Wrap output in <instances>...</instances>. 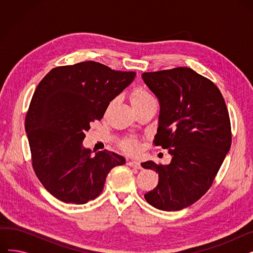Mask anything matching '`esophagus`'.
<instances>
[{
    "mask_svg": "<svg viewBox=\"0 0 253 253\" xmlns=\"http://www.w3.org/2000/svg\"><path fill=\"white\" fill-rule=\"evenodd\" d=\"M127 165H129L130 167L136 168V169H141L140 163H139L138 161H128V162H127Z\"/></svg>",
    "mask_w": 253,
    "mask_h": 253,
    "instance_id": "obj_1",
    "label": "esophagus"
}]
</instances>
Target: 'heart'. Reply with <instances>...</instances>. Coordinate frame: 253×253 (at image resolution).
I'll use <instances>...</instances> for the list:
<instances>
[{
  "instance_id": "obj_1",
  "label": "heart",
  "mask_w": 253,
  "mask_h": 253,
  "mask_svg": "<svg viewBox=\"0 0 253 253\" xmlns=\"http://www.w3.org/2000/svg\"><path fill=\"white\" fill-rule=\"evenodd\" d=\"M129 98L135 111L143 108L144 105H147L151 101L155 100L149 90L142 86H137L132 89ZM119 144L121 149L128 154H135L139 150L138 141L133 137H125L120 140Z\"/></svg>"
}]
</instances>
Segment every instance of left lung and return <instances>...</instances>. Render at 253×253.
<instances>
[{
    "label": "left lung",
    "instance_id": "obj_1",
    "mask_svg": "<svg viewBox=\"0 0 253 253\" xmlns=\"http://www.w3.org/2000/svg\"><path fill=\"white\" fill-rule=\"evenodd\" d=\"M160 103L154 143L168 149V165L141 164L159 174L157 187L144 195L164 211L188 207L206 194L230 151L229 112L216 85L189 68L143 73Z\"/></svg>",
    "mask_w": 253,
    "mask_h": 253
}]
</instances>
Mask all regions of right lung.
I'll list each match as a JSON object with an SVG mask.
<instances>
[{"label": "right lung", "mask_w": 253, "mask_h": 253, "mask_svg": "<svg viewBox=\"0 0 253 253\" xmlns=\"http://www.w3.org/2000/svg\"><path fill=\"white\" fill-rule=\"evenodd\" d=\"M95 61L57 66L39 83L25 117L32 165L44 188L64 203L85 204L103 190L105 178L124 157L109 151L93 155L83 147L90 124L101 120L110 101L132 81Z\"/></svg>", "instance_id": "obj_1"}]
</instances>
